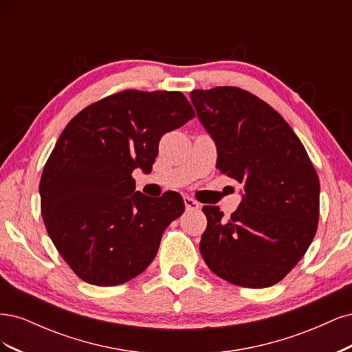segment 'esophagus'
I'll list each match as a JSON object with an SVG mask.
<instances>
[{
  "mask_svg": "<svg viewBox=\"0 0 352 352\" xmlns=\"http://www.w3.org/2000/svg\"><path fill=\"white\" fill-rule=\"evenodd\" d=\"M184 201H185V207H186V210H188V211H197V210H199V208H201V204H199V202H197V201H195V199H192V198L185 197V198H184Z\"/></svg>",
  "mask_w": 352,
  "mask_h": 352,
  "instance_id": "1",
  "label": "esophagus"
}]
</instances>
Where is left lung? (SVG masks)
<instances>
[{
  "instance_id": "1",
  "label": "left lung",
  "mask_w": 352,
  "mask_h": 352,
  "mask_svg": "<svg viewBox=\"0 0 352 352\" xmlns=\"http://www.w3.org/2000/svg\"><path fill=\"white\" fill-rule=\"evenodd\" d=\"M190 101L217 146L219 172L243 184L229 220L204 206L202 258L242 287L280 282L317 232L320 182L300 138L270 105L236 87L194 89Z\"/></svg>"
}]
</instances>
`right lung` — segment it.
Wrapping results in <instances>:
<instances>
[{
    "label": "right lung",
    "mask_w": 352,
    "mask_h": 352,
    "mask_svg": "<svg viewBox=\"0 0 352 352\" xmlns=\"http://www.w3.org/2000/svg\"><path fill=\"white\" fill-rule=\"evenodd\" d=\"M177 91L126 89L78 113L41 176V212L57 251L78 278L116 286L154 260L166 228L182 214L177 192H135L132 172L150 173L158 142L194 119Z\"/></svg>",
    "instance_id": "1"
}]
</instances>
